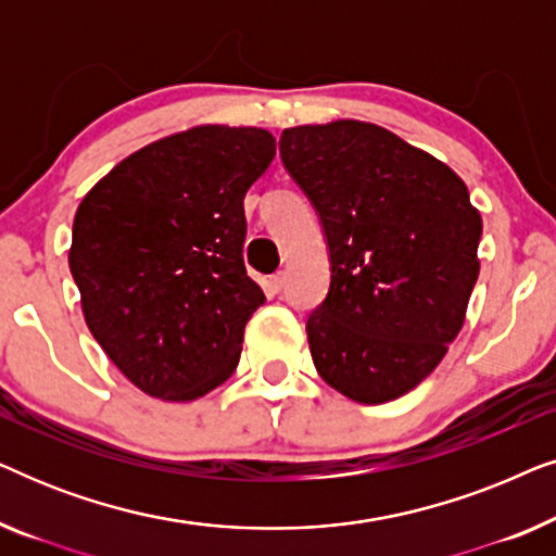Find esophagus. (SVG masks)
Here are the masks:
<instances>
[{"label":"esophagus","instance_id":"1","mask_svg":"<svg viewBox=\"0 0 556 556\" xmlns=\"http://www.w3.org/2000/svg\"><path fill=\"white\" fill-rule=\"evenodd\" d=\"M268 288L273 293H280L286 288V273H276V276H270L268 280Z\"/></svg>","mask_w":556,"mask_h":556}]
</instances>
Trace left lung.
Returning a JSON list of instances; mask_svg holds the SVG:
<instances>
[{
    "instance_id": "obj_1",
    "label": "left lung",
    "mask_w": 556,
    "mask_h": 556,
    "mask_svg": "<svg viewBox=\"0 0 556 556\" xmlns=\"http://www.w3.org/2000/svg\"><path fill=\"white\" fill-rule=\"evenodd\" d=\"M280 159L318 212L331 286L306 321L333 390L382 405L413 390L458 337L483 223L451 166L364 121L295 126Z\"/></svg>"
}]
</instances>
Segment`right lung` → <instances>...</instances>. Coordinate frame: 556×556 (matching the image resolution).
I'll return each instance as SVG.
<instances>
[{
	"instance_id": "obj_1",
	"label": "right lung",
	"mask_w": 556,
	"mask_h": 556,
	"mask_svg": "<svg viewBox=\"0 0 556 556\" xmlns=\"http://www.w3.org/2000/svg\"><path fill=\"white\" fill-rule=\"evenodd\" d=\"M265 128L197 126L124 159L83 197L67 263L109 359L151 397L189 402L240 362L265 295L242 263Z\"/></svg>"
}]
</instances>
